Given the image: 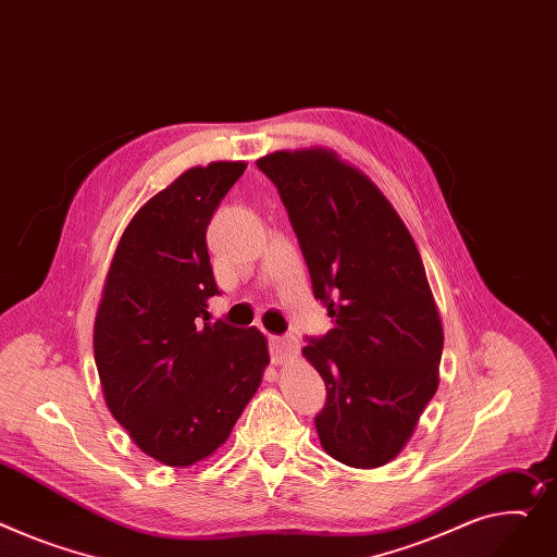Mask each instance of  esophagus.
<instances>
[{"label":"esophagus","mask_w":557,"mask_h":557,"mask_svg":"<svg viewBox=\"0 0 557 557\" xmlns=\"http://www.w3.org/2000/svg\"><path fill=\"white\" fill-rule=\"evenodd\" d=\"M269 345H271V360H273V364L286 362L295 354V349H298V343H295L288 336H271Z\"/></svg>","instance_id":"obj_1"}]
</instances>
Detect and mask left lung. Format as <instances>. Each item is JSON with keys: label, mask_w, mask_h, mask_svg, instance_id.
<instances>
[{"label": "left lung", "mask_w": 557, "mask_h": 557, "mask_svg": "<svg viewBox=\"0 0 557 557\" xmlns=\"http://www.w3.org/2000/svg\"><path fill=\"white\" fill-rule=\"evenodd\" d=\"M280 193L333 329L305 358L326 385L315 430L329 457L389 463L438 387L443 326L417 244L360 170L324 147L257 161Z\"/></svg>", "instance_id": "left-lung-1"}]
</instances>
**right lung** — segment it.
Segmentation results:
<instances>
[{
  "mask_svg": "<svg viewBox=\"0 0 557 557\" xmlns=\"http://www.w3.org/2000/svg\"><path fill=\"white\" fill-rule=\"evenodd\" d=\"M244 161L190 168L125 228L94 324L104 403L152 459L185 468L226 443L262 383V331L208 320L219 295L206 231Z\"/></svg>",
  "mask_w": 557,
  "mask_h": 557,
  "instance_id": "obj_1",
  "label": "right lung"
}]
</instances>
